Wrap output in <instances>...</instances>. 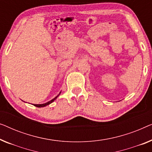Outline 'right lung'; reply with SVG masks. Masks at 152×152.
Returning a JSON list of instances; mask_svg holds the SVG:
<instances>
[{"instance_id":"obj_1","label":"right lung","mask_w":152,"mask_h":152,"mask_svg":"<svg viewBox=\"0 0 152 152\" xmlns=\"http://www.w3.org/2000/svg\"><path fill=\"white\" fill-rule=\"evenodd\" d=\"M60 93H61V92H60V94H59L58 96H56V97H55L54 99H53L52 100H50V101H49V102H47V103H43V104H33V105H34V106H36V107H45V106H47V105H49V104H50V103H51L53 102L54 101L56 100V99L58 97V96L60 95Z\"/></svg>"}]
</instances>
